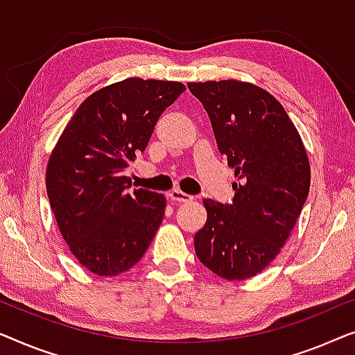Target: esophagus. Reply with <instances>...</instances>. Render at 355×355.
I'll return each mask as SVG.
<instances>
[{"label": "esophagus", "instance_id": "obj_1", "mask_svg": "<svg viewBox=\"0 0 355 355\" xmlns=\"http://www.w3.org/2000/svg\"><path fill=\"white\" fill-rule=\"evenodd\" d=\"M168 196H171L172 201H175V202H189L193 199V196H189V194L180 191V189H173V191H171Z\"/></svg>", "mask_w": 355, "mask_h": 355}]
</instances>
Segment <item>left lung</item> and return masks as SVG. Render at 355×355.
<instances>
[{
	"mask_svg": "<svg viewBox=\"0 0 355 355\" xmlns=\"http://www.w3.org/2000/svg\"><path fill=\"white\" fill-rule=\"evenodd\" d=\"M188 88L239 180L232 204L202 201L207 222L194 234V251L218 277L251 278L278 256L302 211L311 188L306 148L282 104L261 87L211 80Z\"/></svg>",
	"mask_w": 355,
	"mask_h": 355,
	"instance_id": "1",
	"label": "left lung"
}]
</instances>
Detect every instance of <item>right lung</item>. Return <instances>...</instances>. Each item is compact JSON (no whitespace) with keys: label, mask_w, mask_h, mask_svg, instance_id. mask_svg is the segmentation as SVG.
<instances>
[{"label":"right lung","mask_w":355,"mask_h":355,"mask_svg":"<svg viewBox=\"0 0 355 355\" xmlns=\"http://www.w3.org/2000/svg\"><path fill=\"white\" fill-rule=\"evenodd\" d=\"M184 92L180 82L125 78L85 99L49 156L46 193L59 232L85 268L127 272L144 256L164 218V194L123 175L157 119Z\"/></svg>","instance_id":"obj_1"}]
</instances>
